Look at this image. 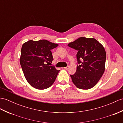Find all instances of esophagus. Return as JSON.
<instances>
[{"label": "esophagus", "instance_id": "1", "mask_svg": "<svg viewBox=\"0 0 123 123\" xmlns=\"http://www.w3.org/2000/svg\"><path fill=\"white\" fill-rule=\"evenodd\" d=\"M64 68V69L68 70V68H69V67L68 66V67H65V68Z\"/></svg>", "mask_w": 123, "mask_h": 123}]
</instances>
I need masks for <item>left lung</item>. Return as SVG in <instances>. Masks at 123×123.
Wrapping results in <instances>:
<instances>
[{"label":"left lung","mask_w":123,"mask_h":123,"mask_svg":"<svg viewBox=\"0 0 123 123\" xmlns=\"http://www.w3.org/2000/svg\"><path fill=\"white\" fill-rule=\"evenodd\" d=\"M78 51L76 72L71 75L75 86L83 90L92 88L98 83L105 69L106 55L103 45L94 38L80 37L68 44Z\"/></svg>","instance_id":"8db88e82"}]
</instances>
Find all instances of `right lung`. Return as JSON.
I'll use <instances>...</instances> for the list:
<instances>
[{"mask_svg": "<svg viewBox=\"0 0 123 123\" xmlns=\"http://www.w3.org/2000/svg\"><path fill=\"white\" fill-rule=\"evenodd\" d=\"M58 45L46 40H30L22 44L20 63L26 80L36 89H45L55 82L60 70L48 63L53 60L51 50Z\"/></svg>", "mask_w": 123, "mask_h": 123, "instance_id": "obj_1", "label": "right lung"}]
</instances>
